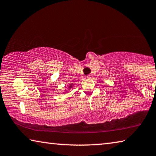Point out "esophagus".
I'll return each mask as SVG.
<instances>
[{
    "instance_id": "34e87169",
    "label": "esophagus",
    "mask_w": 156,
    "mask_h": 156,
    "mask_svg": "<svg viewBox=\"0 0 156 156\" xmlns=\"http://www.w3.org/2000/svg\"><path fill=\"white\" fill-rule=\"evenodd\" d=\"M86 77H87V78H91V75H87Z\"/></svg>"
}]
</instances>
